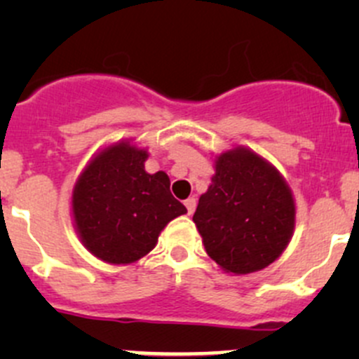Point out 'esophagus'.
<instances>
[{"label":"esophagus","instance_id":"obj_1","mask_svg":"<svg viewBox=\"0 0 359 359\" xmlns=\"http://www.w3.org/2000/svg\"><path fill=\"white\" fill-rule=\"evenodd\" d=\"M184 205H186V208H187V213H194V210H196V200H194V198H187L186 201H184Z\"/></svg>","mask_w":359,"mask_h":359}]
</instances>
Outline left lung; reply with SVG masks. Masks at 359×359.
<instances>
[{
  "instance_id": "8db88e82",
  "label": "left lung",
  "mask_w": 359,
  "mask_h": 359,
  "mask_svg": "<svg viewBox=\"0 0 359 359\" xmlns=\"http://www.w3.org/2000/svg\"><path fill=\"white\" fill-rule=\"evenodd\" d=\"M222 271L248 274L283 253L295 229L292 189L276 166L238 146L215 158V175L193 215Z\"/></svg>"
}]
</instances>
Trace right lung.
Returning a JSON list of instances; mask_svg holds the SVG:
<instances>
[{
  "mask_svg": "<svg viewBox=\"0 0 359 359\" xmlns=\"http://www.w3.org/2000/svg\"><path fill=\"white\" fill-rule=\"evenodd\" d=\"M147 149L130 140L104 147L90 159L72 189L76 233L92 255L132 264L158 243L166 224L187 213L170 193L165 172L147 173Z\"/></svg>",
  "mask_w": 359,
  "mask_h": 359,
  "instance_id": "right-lung-1",
  "label": "right lung"
}]
</instances>
